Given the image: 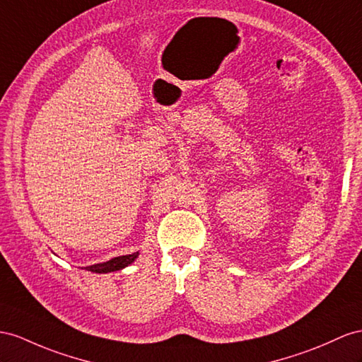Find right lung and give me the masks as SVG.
I'll list each match as a JSON object with an SVG mask.
<instances>
[{"mask_svg":"<svg viewBox=\"0 0 362 362\" xmlns=\"http://www.w3.org/2000/svg\"><path fill=\"white\" fill-rule=\"evenodd\" d=\"M137 255H139V252L129 254V255L115 257V258H111V260H108L105 263H98V264L87 266L86 269L91 271V272H96V274H108V272L120 271V269H124V267H127L128 264H132L137 258Z\"/></svg>","mask_w":362,"mask_h":362,"instance_id":"obj_1","label":"right lung"}]
</instances>
